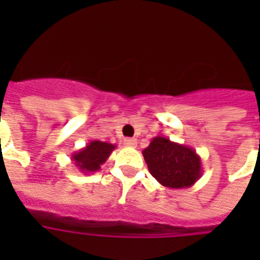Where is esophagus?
<instances>
[{
  "mask_svg": "<svg viewBox=\"0 0 260 260\" xmlns=\"http://www.w3.org/2000/svg\"><path fill=\"white\" fill-rule=\"evenodd\" d=\"M124 144H125L126 147H136L138 146V140L134 138H126L125 140H124Z\"/></svg>",
  "mask_w": 260,
  "mask_h": 260,
  "instance_id": "obj_1",
  "label": "esophagus"
}]
</instances>
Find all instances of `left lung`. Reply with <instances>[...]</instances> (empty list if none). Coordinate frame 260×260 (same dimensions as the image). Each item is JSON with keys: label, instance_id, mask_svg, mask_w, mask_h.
I'll return each instance as SVG.
<instances>
[{"label": "left lung", "instance_id": "8db88e82", "mask_svg": "<svg viewBox=\"0 0 260 260\" xmlns=\"http://www.w3.org/2000/svg\"><path fill=\"white\" fill-rule=\"evenodd\" d=\"M143 156L151 175L170 189L190 187L202 175L201 158L196 150L163 136L152 139Z\"/></svg>", "mask_w": 260, "mask_h": 260}]
</instances>
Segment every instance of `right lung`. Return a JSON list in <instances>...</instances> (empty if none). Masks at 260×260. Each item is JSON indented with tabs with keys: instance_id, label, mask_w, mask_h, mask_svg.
<instances>
[{
	"instance_id": "1",
	"label": "right lung",
	"mask_w": 260,
	"mask_h": 260,
	"mask_svg": "<svg viewBox=\"0 0 260 260\" xmlns=\"http://www.w3.org/2000/svg\"><path fill=\"white\" fill-rule=\"evenodd\" d=\"M114 148L116 146L112 143L91 140L87 143L86 147L74 152L71 156V160L83 174L95 173L108 160Z\"/></svg>"
}]
</instances>
